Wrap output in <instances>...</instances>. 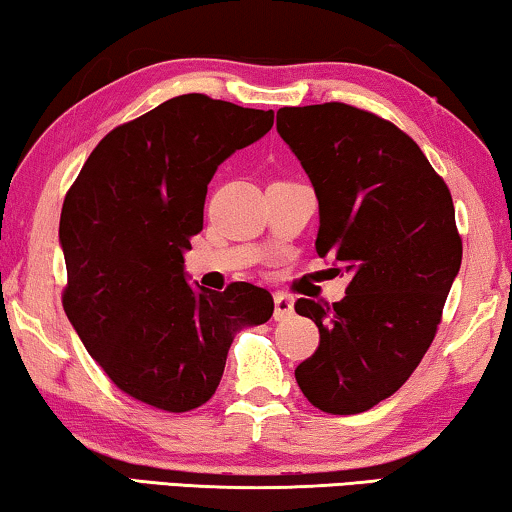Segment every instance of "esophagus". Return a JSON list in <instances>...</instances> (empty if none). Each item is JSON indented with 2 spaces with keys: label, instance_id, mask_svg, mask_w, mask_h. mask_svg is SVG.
Listing matches in <instances>:
<instances>
[{
  "label": "esophagus",
  "instance_id": "1",
  "mask_svg": "<svg viewBox=\"0 0 512 512\" xmlns=\"http://www.w3.org/2000/svg\"><path fill=\"white\" fill-rule=\"evenodd\" d=\"M273 304H276V308H273V318L276 320H285L294 313V299L287 297V294H276Z\"/></svg>",
  "mask_w": 512,
  "mask_h": 512
}]
</instances>
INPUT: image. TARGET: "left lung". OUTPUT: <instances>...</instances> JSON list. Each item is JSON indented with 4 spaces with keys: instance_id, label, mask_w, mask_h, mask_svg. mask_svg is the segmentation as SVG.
Wrapping results in <instances>:
<instances>
[{
    "instance_id": "1",
    "label": "left lung",
    "mask_w": 512,
    "mask_h": 512,
    "mask_svg": "<svg viewBox=\"0 0 512 512\" xmlns=\"http://www.w3.org/2000/svg\"><path fill=\"white\" fill-rule=\"evenodd\" d=\"M276 129L318 197L315 250L352 276L336 304H294L320 329L294 378L315 408L364 413L406 383L434 341L462 266L455 206L420 146L369 111L285 106Z\"/></svg>"
}]
</instances>
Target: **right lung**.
I'll use <instances>...</instances> for the list:
<instances>
[{
    "mask_svg": "<svg viewBox=\"0 0 512 512\" xmlns=\"http://www.w3.org/2000/svg\"><path fill=\"white\" fill-rule=\"evenodd\" d=\"M271 125L273 111L174 97L106 134L64 197V313L129 397L169 413L199 408L234 336L273 315V297L253 283L192 287L183 259L204 229L213 174Z\"/></svg>",
    "mask_w": 512,
    "mask_h": 512,
    "instance_id": "right-lung-1",
    "label": "right lung"
}]
</instances>
